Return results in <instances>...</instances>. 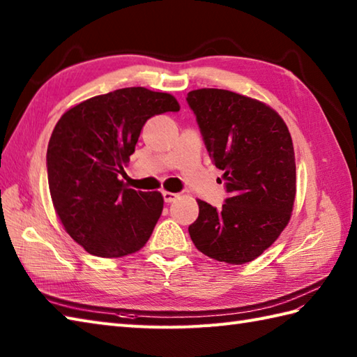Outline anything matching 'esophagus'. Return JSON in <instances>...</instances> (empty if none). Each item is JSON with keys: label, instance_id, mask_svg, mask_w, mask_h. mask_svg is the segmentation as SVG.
I'll use <instances>...</instances> for the list:
<instances>
[{"label": "esophagus", "instance_id": "1", "mask_svg": "<svg viewBox=\"0 0 357 357\" xmlns=\"http://www.w3.org/2000/svg\"><path fill=\"white\" fill-rule=\"evenodd\" d=\"M162 196H164V201L167 202V204H170V202H173V201H176V198H178V193H172V192H167V190H164L162 192Z\"/></svg>", "mask_w": 357, "mask_h": 357}]
</instances>
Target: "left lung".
Listing matches in <instances>:
<instances>
[{
    "label": "left lung",
    "mask_w": 357,
    "mask_h": 357,
    "mask_svg": "<svg viewBox=\"0 0 357 357\" xmlns=\"http://www.w3.org/2000/svg\"><path fill=\"white\" fill-rule=\"evenodd\" d=\"M187 101L229 193L221 208L198 199L199 216L188 233L211 259L252 262L290 222L296 198L291 135L279 113L255 98L198 89Z\"/></svg>",
    "instance_id": "left-lung-1"
}]
</instances>
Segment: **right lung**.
<instances>
[{
    "instance_id": "right-lung-1",
    "label": "right lung",
    "mask_w": 357,
    "mask_h": 357,
    "mask_svg": "<svg viewBox=\"0 0 357 357\" xmlns=\"http://www.w3.org/2000/svg\"><path fill=\"white\" fill-rule=\"evenodd\" d=\"M170 93L126 87L73 105L47 147L49 190L70 238L100 257L136 253L162 213L159 192H136L118 176L130 161L146 121L178 112Z\"/></svg>"
}]
</instances>
